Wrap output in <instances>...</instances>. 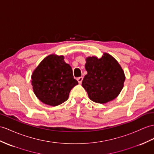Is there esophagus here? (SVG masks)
<instances>
[{"mask_svg":"<svg viewBox=\"0 0 154 154\" xmlns=\"http://www.w3.org/2000/svg\"><path fill=\"white\" fill-rule=\"evenodd\" d=\"M77 80L78 82V83H79L80 84L82 82V80H83V77H79L77 78Z\"/></svg>","mask_w":154,"mask_h":154,"instance_id":"obj_1","label":"esophagus"}]
</instances>
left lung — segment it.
Wrapping results in <instances>:
<instances>
[{"instance_id":"1","label":"left lung","mask_w":154,"mask_h":154,"mask_svg":"<svg viewBox=\"0 0 154 154\" xmlns=\"http://www.w3.org/2000/svg\"><path fill=\"white\" fill-rule=\"evenodd\" d=\"M88 74L82 81V87L93 102L104 104L117 97L123 88L125 74L118 62L107 53L102 57L86 58Z\"/></svg>"}]
</instances>
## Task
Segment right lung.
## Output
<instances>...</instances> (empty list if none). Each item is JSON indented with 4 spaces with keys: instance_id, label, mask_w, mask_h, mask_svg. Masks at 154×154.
Returning <instances> with one entry per match:
<instances>
[{
    "instance_id": "add662e5",
    "label": "right lung",
    "mask_w": 154,
    "mask_h": 154,
    "mask_svg": "<svg viewBox=\"0 0 154 154\" xmlns=\"http://www.w3.org/2000/svg\"><path fill=\"white\" fill-rule=\"evenodd\" d=\"M33 91L41 102L55 106L68 99L70 90L78 82L64 56L51 54L45 57L31 76Z\"/></svg>"
}]
</instances>
